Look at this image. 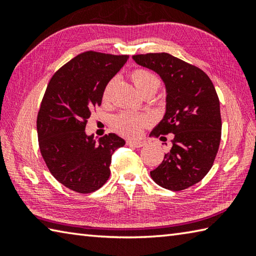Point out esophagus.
I'll return each instance as SVG.
<instances>
[{"label":"esophagus","mask_w":256,"mask_h":256,"mask_svg":"<svg viewBox=\"0 0 256 256\" xmlns=\"http://www.w3.org/2000/svg\"><path fill=\"white\" fill-rule=\"evenodd\" d=\"M128 144L136 146V148H141V146H146V141H144V140H128Z\"/></svg>","instance_id":"1"}]
</instances>
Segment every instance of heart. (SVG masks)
Here are the masks:
<instances>
[{
	"label": "heart",
	"instance_id": "b5f03b06",
	"mask_svg": "<svg viewBox=\"0 0 256 256\" xmlns=\"http://www.w3.org/2000/svg\"><path fill=\"white\" fill-rule=\"evenodd\" d=\"M131 79L138 92H144L146 89H154L157 92L160 81L157 76L152 72L144 68H138L133 71L131 74ZM108 92V86L105 90V96ZM148 122V118L144 115L132 114V112H123L115 118L114 126L120 133L125 136H134L140 131V128Z\"/></svg>",
	"mask_w": 256,
	"mask_h": 256
}]
</instances>
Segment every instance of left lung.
<instances>
[{"label": "left lung", "instance_id": "obj_1", "mask_svg": "<svg viewBox=\"0 0 256 256\" xmlns=\"http://www.w3.org/2000/svg\"><path fill=\"white\" fill-rule=\"evenodd\" d=\"M132 58L157 73L166 88V112L150 136L174 134L170 151L150 172L151 178L170 190L188 188L209 172L219 149L222 116L214 84L201 68L168 53Z\"/></svg>", "mask_w": 256, "mask_h": 256}]
</instances>
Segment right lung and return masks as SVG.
<instances>
[{"mask_svg": "<svg viewBox=\"0 0 256 256\" xmlns=\"http://www.w3.org/2000/svg\"><path fill=\"white\" fill-rule=\"evenodd\" d=\"M128 55L84 52L52 78L37 116L40 154L50 174L78 193H92L110 178L114 151L124 138L110 133L96 141L86 136V120L102 105L108 82Z\"/></svg>", "mask_w": 256, "mask_h": 256, "instance_id": "add662e5", "label": "right lung"}]
</instances>
